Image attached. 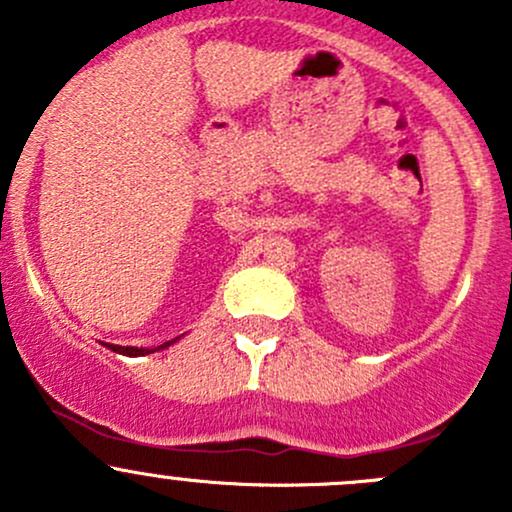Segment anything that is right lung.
Returning <instances> with one entry per match:
<instances>
[{"instance_id":"add662e5","label":"right lung","mask_w":512,"mask_h":512,"mask_svg":"<svg viewBox=\"0 0 512 512\" xmlns=\"http://www.w3.org/2000/svg\"><path fill=\"white\" fill-rule=\"evenodd\" d=\"M180 337H175V339H170V342H163L160 344V347H118V344H106V347H111L113 352H118V354H126V356H146V354H153V352H163V349H168L170 344H175L178 342Z\"/></svg>"}]
</instances>
